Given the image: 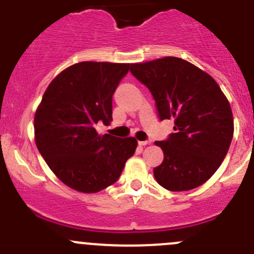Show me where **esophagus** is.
Masks as SVG:
<instances>
[{
	"label": "esophagus",
	"mask_w": 254,
	"mask_h": 254,
	"mask_svg": "<svg viewBox=\"0 0 254 254\" xmlns=\"http://www.w3.org/2000/svg\"><path fill=\"white\" fill-rule=\"evenodd\" d=\"M148 143H150V141H139L140 146H146V145H148Z\"/></svg>",
	"instance_id": "esophagus-1"
}]
</instances>
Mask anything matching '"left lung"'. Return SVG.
<instances>
[{
	"label": "left lung",
	"mask_w": 254,
	"mask_h": 254,
	"mask_svg": "<svg viewBox=\"0 0 254 254\" xmlns=\"http://www.w3.org/2000/svg\"><path fill=\"white\" fill-rule=\"evenodd\" d=\"M130 72L150 89L158 118H175V132L155 142L165 156L153 168L157 183L172 191L205 183L222 163L234 136L231 107L219 84L175 56L131 64Z\"/></svg>",
	"instance_id": "1"
}]
</instances>
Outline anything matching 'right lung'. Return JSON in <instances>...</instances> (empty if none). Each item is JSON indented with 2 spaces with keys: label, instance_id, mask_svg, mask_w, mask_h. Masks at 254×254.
<instances>
[{
  "label": "right lung",
  "instance_id": "1",
  "mask_svg": "<svg viewBox=\"0 0 254 254\" xmlns=\"http://www.w3.org/2000/svg\"><path fill=\"white\" fill-rule=\"evenodd\" d=\"M130 64L83 61L59 73L34 117L35 143L55 176L82 193H97L119 179L134 155L135 137L98 135L112 122L113 94Z\"/></svg>",
  "mask_w": 254,
  "mask_h": 254
}]
</instances>
